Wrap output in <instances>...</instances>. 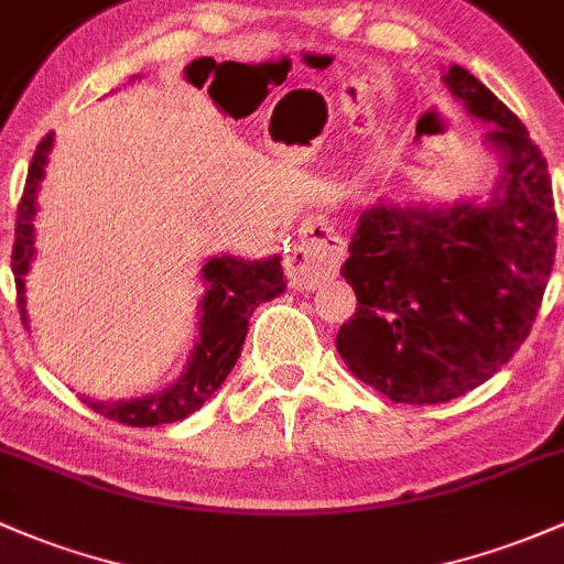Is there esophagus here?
I'll return each mask as SVG.
<instances>
[{
	"label": "esophagus",
	"mask_w": 564,
	"mask_h": 564,
	"mask_svg": "<svg viewBox=\"0 0 564 564\" xmlns=\"http://www.w3.org/2000/svg\"><path fill=\"white\" fill-rule=\"evenodd\" d=\"M346 259V240L332 229L324 216H311L302 221L300 242L289 253L286 270L294 286L313 289L327 278H335Z\"/></svg>",
	"instance_id": "1"
}]
</instances>
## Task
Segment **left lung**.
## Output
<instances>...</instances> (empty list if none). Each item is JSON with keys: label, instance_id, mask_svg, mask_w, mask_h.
I'll list each match as a JSON object with an SVG mask.
<instances>
[{"label": "left lung", "instance_id": "obj_1", "mask_svg": "<svg viewBox=\"0 0 564 564\" xmlns=\"http://www.w3.org/2000/svg\"><path fill=\"white\" fill-rule=\"evenodd\" d=\"M443 83L500 164L486 197L378 199L357 221L343 278L357 313L337 332L348 370L391 402L437 405L489 381L530 335L556 251L546 159L524 123L459 64Z\"/></svg>", "mask_w": 564, "mask_h": 564}]
</instances>
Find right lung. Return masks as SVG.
<instances>
[{"label": "right lung", "instance_id": "right-lung-1", "mask_svg": "<svg viewBox=\"0 0 564 564\" xmlns=\"http://www.w3.org/2000/svg\"><path fill=\"white\" fill-rule=\"evenodd\" d=\"M138 78V75H134ZM53 148V132L43 138L29 164L26 188L18 205L15 242H13V275L18 289L21 322L29 329L26 316V275L34 262V218H37V194L43 186L47 156ZM205 294L199 300L197 340L188 354L186 367L170 387L153 394L132 397V400H91L80 394L91 411L127 426H156L173 424L192 416L205 405L224 378L235 367L248 335V318L262 302L275 300L286 289L281 257L242 259L232 253L210 257L199 270Z\"/></svg>", "mask_w": 564, "mask_h": 564}]
</instances>
